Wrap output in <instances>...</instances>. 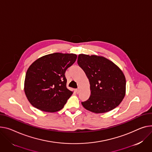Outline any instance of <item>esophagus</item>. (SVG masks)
Instances as JSON below:
<instances>
[{
	"instance_id": "1",
	"label": "esophagus",
	"mask_w": 152,
	"mask_h": 152,
	"mask_svg": "<svg viewBox=\"0 0 152 152\" xmlns=\"http://www.w3.org/2000/svg\"><path fill=\"white\" fill-rule=\"evenodd\" d=\"M76 92L77 94H79V88L76 89Z\"/></svg>"
}]
</instances>
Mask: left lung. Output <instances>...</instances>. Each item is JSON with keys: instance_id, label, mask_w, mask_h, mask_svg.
Wrapping results in <instances>:
<instances>
[{"instance_id": "obj_1", "label": "left lung", "mask_w": 152, "mask_h": 152, "mask_svg": "<svg viewBox=\"0 0 152 152\" xmlns=\"http://www.w3.org/2000/svg\"><path fill=\"white\" fill-rule=\"evenodd\" d=\"M77 64L85 72L90 86L89 98L81 102L84 107L98 114L118 106L126 91V79L122 70L102 56L79 54Z\"/></svg>"}]
</instances>
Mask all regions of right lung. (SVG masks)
Masks as SVG:
<instances>
[{
  "mask_svg": "<svg viewBox=\"0 0 152 152\" xmlns=\"http://www.w3.org/2000/svg\"><path fill=\"white\" fill-rule=\"evenodd\" d=\"M74 54L53 53L39 58L28 68L26 95L33 106L48 113L62 109L73 92L66 88L65 72L76 61Z\"/></svg>",
  "mask_w": 152,
  "mask_h": 152,
  "instance_id": "obj_1",
  "label": "right lung"
}]
</instances>
